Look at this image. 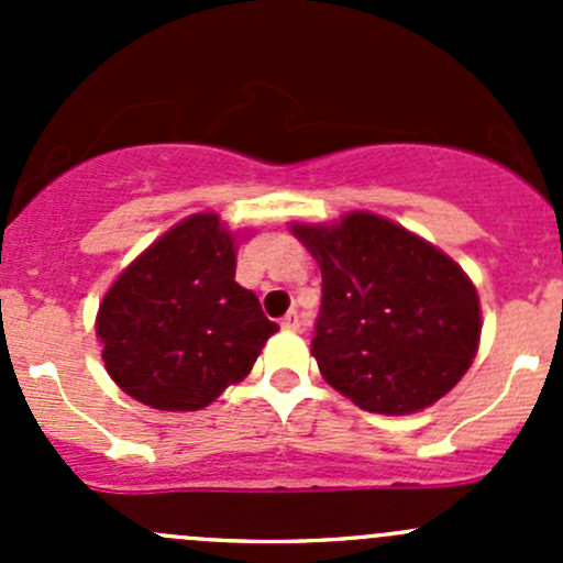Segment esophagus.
<instances>
[{
    "label": "esophagus",
    "instance_id": "1",
    "mask_svg": "<svg viewBox=\"0 0 563 563\" xmlns=\"http://www.w3.org/2000/svg\"><path fill=\"white\" fill-rule=\"evenodd\" d=\"M280 327L286 329V332H297V329L302 327V321H299V313H297V310H291V313H288L286 318H283Z\"/></svg>",
    "mask_w": 563,
    "mask_h": 563
}]
</instances>
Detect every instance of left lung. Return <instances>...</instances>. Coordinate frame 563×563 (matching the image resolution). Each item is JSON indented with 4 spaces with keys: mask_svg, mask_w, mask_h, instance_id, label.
Wrapping results in <instances>:
<instances>
[{
    "mask_svg": "<svg viewBox=\"0 0 563 563\" xmlns=\"http://www.w3.org/2000/svg\"><path fill=\"white\" fill-rule=\"evenodd\" d=\"M321 266L313 356L329 387L373 413L433 406L468 371L479 297L450 255L371 212L294 223Z\"/></svg>",
    "mask_w": 563,
    "mask_h": 563,
    "instance_id": "left-lung-1",
    "label": "left lung"
}]
</instances>
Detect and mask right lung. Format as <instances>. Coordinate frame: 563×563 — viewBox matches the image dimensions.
<instances>
[{"instance_id":"add662e5","label":"right lung","mask_w":563,"mask_h":563,"mask_svg":"<svg viewBox=\"0 0 563 563\" xmlns=\"http://www.w3.org/2000/svg\"><path fill=\"white\" fill-rule=\"evenodd\" d=\"M234 275L218 214H190L152 242L100 302L108 376L161 411H198L242 382L280 327Z\"/></svg>"}]
</instances>
